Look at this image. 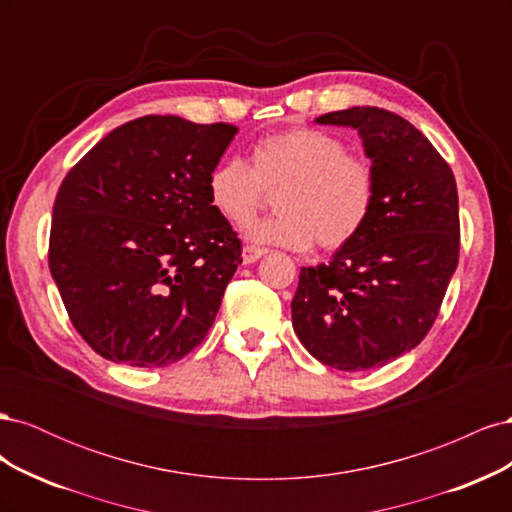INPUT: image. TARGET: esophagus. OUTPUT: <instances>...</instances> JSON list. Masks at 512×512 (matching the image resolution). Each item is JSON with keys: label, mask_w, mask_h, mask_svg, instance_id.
<instances>
[{"label": "esophagus", "mask_w": 512, "mask_h": 512, "mask_svg": "<svg viewBox=\"0 0 512 512\" xmlns=\"http://www.w3.org/2000/svg\"><path fill=\"white\" fill-rule=\"evenodd\" d=\"M265 254H267V250H265V247H256V245H245V247H243V262H245V265H250V262L258 260L260 256H265Z\"/></svg>", "instance_id": "obj_1"}]
</instances>
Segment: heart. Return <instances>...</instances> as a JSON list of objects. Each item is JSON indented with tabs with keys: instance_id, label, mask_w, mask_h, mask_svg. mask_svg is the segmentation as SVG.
Masks as SVG:
<instances>
[{
	"instance_id": "obj_1",
	"label": "heart",
	"mask_w": 512,
	"mask_h": 512,
	"mask_svg": "<svg viewBox=\"0 0 512 512\" xmlns=\"http://www.w3.org/2000/svg\"><path fill=\"white\" fill-rule=\"evenodd\" d=\"M275 192V213L247 232L262 243L307 250L314 241L342 250L369 224L378 200L376 168L348 143L318 128H290L258 138L250 164L226 158L207 179L211 207L245 226Z\"/></svg>"
}]
</instances>
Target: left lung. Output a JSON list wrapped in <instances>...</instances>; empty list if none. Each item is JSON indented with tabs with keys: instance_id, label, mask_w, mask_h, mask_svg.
Segmentation results:
<instances>
[{
	"instance_id": "1",
	"label": "left lung",
	"mask_w": 512,
	"mask_h": 512,
	"mask_svg": "<svg viewBox=\"0 0 512 512\" xmlns=\"http://www.w3.org/2000/svg\"><path fill=\"white\" fill-rule=\"evenodd\" d=\"M359 130L378 200L365 230L327 265L303 267L292 327L320 363L363 371L418 346L438 318L459 262L451 166L412 123L378 106L316 119Z\"/></svg>"
}]
</instances>
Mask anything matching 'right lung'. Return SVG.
Returning <instances> with one entry per match:
<instances>
[{"label": "right lung", "instance_id": "add662e5", "mask_svg": "<svg viewBox=\"0 0 512 512\" xmlns=\"http://www.w3.org/2000/svg\"><path fill=\"white\" fill-rule=\"evenodd\" d=\"M237 132L145 115L108 132L61 181L49 269L74 329L104 359L166 367L203 344L243 260L207 194Z\"/></svg>", "mask_w": 512, "mask_h": 512}]
</instances>
